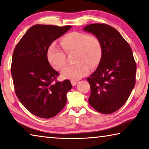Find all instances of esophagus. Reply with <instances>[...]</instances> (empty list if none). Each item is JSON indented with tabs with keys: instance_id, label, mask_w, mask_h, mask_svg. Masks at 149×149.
<instances>
[{
	"instance_id": "34e87169",
	"label": "esophagus",
	"mask_w": 149,
	"mask_h": 149,
	"mask_svg": "<svg viewBox=\"0 0 149 149\" xmlns=\"http://www.w3.org/2000/svg\"><path fill=\"white\" fill-rule=\"evenodd\" d=\"M71 83H72V85H73V86H75V85H76L77 84V81H71Z\"/></svg>"
}]
</instances>
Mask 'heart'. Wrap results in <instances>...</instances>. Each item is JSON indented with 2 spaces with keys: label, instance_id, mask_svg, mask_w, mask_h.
Returning a JSON list of instances; mask_svg holds the SVG:
<instances>
[{
  "label": "heart",
  "instance_id": "b5f03b06",
  "mask_svg": "<svg viewBox=\"0 0 149 149\" xmlns=\"http://www.w3.org/2000/svg\"><path fill=\"white\" fill-rule=\"evenodd\" d=\"M60 45L65 53L74 52L75 64L65 67L61 72L65 79L77 80L89 72V67L94 68L99 64L102 57V46L99 39L93 35L81 32H72L60 40ZM47 58L52 66L56 70L62 69L66 63V58L62 49L55 42L47 49Z\"/></svg>",
  "mask_w": 149,
  "mask_h": 149
}]
</instances>
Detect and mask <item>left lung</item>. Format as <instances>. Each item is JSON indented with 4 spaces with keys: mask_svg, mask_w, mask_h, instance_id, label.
I'll list each match as a JSON object with an SVG mask.
<instances>
[{
    "mask_svg": "<svg viewBox=\"0 0 149 149\" xmlns=\"http://www.w3.org/2000/svg\"><path fill=\"white\" fill-rule=\"evenodd\" d=\"M101 43L102 57L87 80L91 87L90 105L102 114H111L125 104L135 84L136 64L129 44L114 27L93 24L83 29Z\"/></svg>",
    "mask_w": 149,
    "mask_h": 149,
    "instance_id": "8db88e82",
    "label": "left lung"
}]
</instances>
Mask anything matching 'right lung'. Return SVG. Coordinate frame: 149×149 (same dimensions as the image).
Instances as JSON below:
<instances>
[{
  "label": "right lung",
  "mask_w": 149,
  "mask_h": 149,
  "mask_svg": "<svg viewBox=\"0 0 149 149\" xmlns=\"http://www.w3.org/2000/svg\"><path fill=\"white\" fill-rule=\"evenodd\" d=\"M71 26L37 24L27 30L13 52L11 73L15 92L26 109L36 116L50 118L65 107L69 80L53 84L59 75L50 65L47 49Z\"/></svg>",
  "instance_id": "right-lung-1"
}]
</instances>
